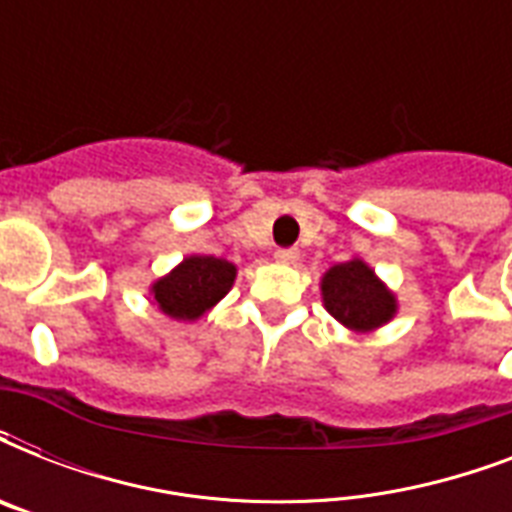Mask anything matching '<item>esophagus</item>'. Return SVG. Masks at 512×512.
Here are the masks:
<instances>
[{
    "mask_svg": "<svg viewBox=\"0 0 512 512\" xmlns=\"http://www.w3.org/2000/svg\"><path fill=\"white\" fill-rule=\"evenodd\" d=\"M297 257H300V252H297V249H276V263L292 265V263H297Z\"/></svg>",
    "mask_w": 512,
    "mask_h": 512,
    "instance_id": "esophagus-1",
    "label": "esophagus"
}]
</instances>
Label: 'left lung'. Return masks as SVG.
I'll return each instance as SVG.
<instances>
[{
	"label": "left lung",
	"instance_id": "obj_1",
	"mask_svg": "<svg viewBox=\"0 0 512 512\" xmlns=\"http://www.w3.org/2000/svg\"><path fill=\"white\" fill-rule=\"evenodd\" d=\"M321 295L327 311L356 332L382 327L396 313V297L382 287L372 268L361 260L329 268L321 281Z\"/></svg>",
	"mask_w": 512,
	"mask_h": 512
}]
</instances>
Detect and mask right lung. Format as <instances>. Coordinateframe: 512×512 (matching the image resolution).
<instances>
[{"instance_id":"add662e5","label":"right lung","mask_w":512,"mask_h":512,"mask_svg":"<svg viewBox=\"0 0 512 512\" xmlns=\"http://www.w3.org/2000/svg\"><path fill=\"white\" fill-rule=\"evenodd\" d=\"M236 268L212 255L185 257L170 276L154 284V300L172 319L193 321L207 313L223 295H228Z\"/></svg>"}]
</instances>
